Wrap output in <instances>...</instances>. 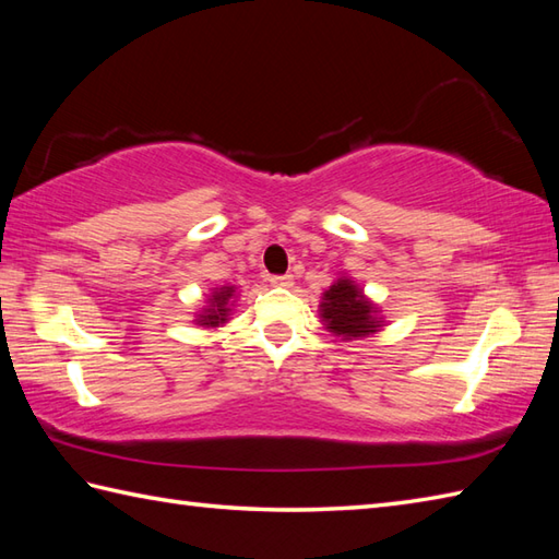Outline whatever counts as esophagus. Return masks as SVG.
Here are the masks:
<instances>
[{
    "label": "esophagus",
    "instance_id": "esophagus-1",
    "mask_svg": "<svg viewBox=\"0 0 559 559\" xmlns=\"http://www.w3.org/2000/svg\"><path fill=\"white\" fill-rule=\"evenodd\" d=\"M269 283H271V286H276V288H290L293 276H290V273H281V276H271Z\"/></svg>",
    "mask_w": 559,
    "mask_h": 559
}]
</instances>
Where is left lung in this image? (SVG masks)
Listing matches in <instances>:
<instances>
[{
	"label": "left lung",
	"instance_id": "left-lung-1",
	"mask_svg": "<svg viewBox=\"0 0 559 559\" xmlns=\"http://www.w3.org/2000/svg\"><path fill=\"white\" fill-rule=\"evenodd\" d=\"M322 319L326 322V329L334 331L336 336H367L377 331L379 319L374 317V307L362 298L353 281L338 278L334 286L324 293Z\"/></svg>",
	"mask_w": 559,
	"mask_h": 559
}]
</instances>
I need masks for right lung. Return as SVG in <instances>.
<instances>
[{
    "mask_svg": "<svg viewBox=\"0 0 559 559\" xmlns=\"http://www.w3.org/2000/svg\"><path fill=\"white\" fill-rule=\"evenodd\" d=\"M233 298V288L225 286L221 290L213 293V302L206 310V314H201V326H218L225 322V314H228V300Z\"/></svg>",
    "mask_w": 559,
    "mask_h": 559,
    "instance_id": "1",
    "label": "right lung"
}]
</instances>
